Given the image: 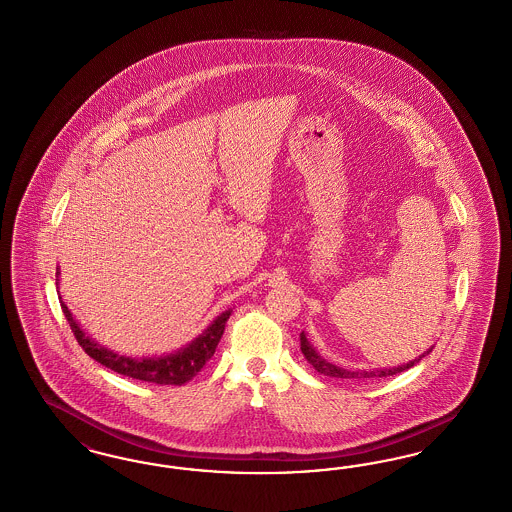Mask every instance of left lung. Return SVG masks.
<instances>
[{"mask_svg":"<svg viewBox=\"0 0 512 512\" xmlns=\"http://www.w3.org/2000/svg\"><path fill=\"white\" fill-rule=\"evenodd\" d=\"M301 350H303V354H305V358L308 360V364H312V368L316 369L318 373H322V375H328V377H337V379H371V377H389V375H396V373H400V371H406V369L413 368L421 358H425L427 354L432 352V347L427 348L419 358H415V360H409L408 364H402V366H394V368H385V369H345L341 368V366H335V364H331L328 362L326 358H322L318 352H316V348L310 345V341L307 339V333L303 331L301 333Z\"/></svg>","mask_w":512,"mask_h":512,"instance_id":"left-lung-1","label":"left lung"}]
</instances>
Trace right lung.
<instances>
[{
    "label": "right lung",
    "instance_id": "obj_1",
    "mask_svg": "<svg viewBox=\"0 0 512 512\" xmlns=\"http://www.w3.org/2000/svg\"><path fill=\"white\" fill-rule=\"evenodd\" d=\"M59 268H57V287H59ZM61 301L62 312L70 324V328L74 331L80 347L99 364H103L104 368L118 371L125 377H133L139 381L146 383H156V385H184L188 383L192 377L198 375V371L204 368L205 362L215 354V348L219 345L223 333H225V324L232 310L221 312L207 328L192 339L188 345L162 354V356H143V358H133V356H125L118 354L110 348L99 345L95 339H91L85 331H83L80 322L72 316V312Z\"/></svg>",
    "mask_w": 512,
    "mask_h": 512
}]
</instances>
